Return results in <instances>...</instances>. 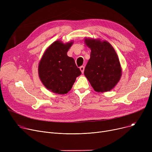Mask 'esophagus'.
Here are the masks:
<instances>
[{
	"label": "esophagus",
	"instance_id": "obj_1",
	"mask_svg": "<svg viewBox=\"0 0 152 152\" xmlns=\"http://www.w3.org/2000/svg\"><path fill=\"white\" fill-rule=\"evenodd\" d=\"M80 70L81 71V72H82V73H84V66H80Z\"/></svg>",
	"mask_w": 152,
	"mask_h": 152
}]
</instances>
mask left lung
Returning a JSON list of instances; mask_svg holds the SVG:
<instances>
[{
    "label": "left lung",
    "mask_w": 152,
    "mask_h": 152,
    "mask_svg": "<svg viewBox=\"0 0 152 152\" xmlns=\"http://www.w3.org/2000/svg\"><path fill=\"white\" fill-rule=\"evenodd\" d=\"M91 50V58L84 69V75L94 89L98 92L110 91L119 81L121 67L114 48L107 41L85 39Z\"/></svg>",
    "instance_id": "obj_1"
}]
</instances>
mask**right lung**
<instances>
[{
	"instance_id": "1",
	"label": "right lung",
	"mask_w": 152,
	"mask_h": 152,
	"mask_svg": "<svg viewBox=\"0 0 152 152\" xmlns=\"http://www.w3.org/2000/svg\"><path fill=\"white\" fill-rule=\"evenodd\" d=\"M73 42L57 41L46 49L39 64V76L46 88L53 93L65 94L73 87L81 71L75 60L67 55Z\"/></svg>"
}]
</instances>
